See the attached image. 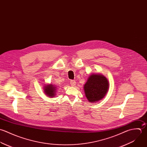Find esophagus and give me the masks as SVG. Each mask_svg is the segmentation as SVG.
<instances>
[{
  "label": "esophagus",
  "instance_id": "1",
  "mask_svg": "<svg viewBox=\"0 0 147 147\" xmlns=\"http://www.w3.org/2000/svg\"><path fill=\"white\" fill-rule=\"evenodd\" d=\"M70 83H71V85L72 86H75V85H76V82H75V80H71V81H70Z\"/></svg>",
  "mask_w": 147,
  "mask_h": 147
}]
</instances>
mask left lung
Masks as SVG:
<instances>
[{
    "label": "left lung",
    "mask_w": 147,
    "mask_h": 147,
    "mask_svg": "<svg viewBox=\"0 0 147 147\" xmlns=\"http://www.w3.org/2000/svg\"><path fill=\"white\" fill-rule=\"evenodd\" d=\"M109 87L108 81L102 75L90 76L84 86L86 96L90 102H96L104 97Z\"/></svg>",
    "instance_id": "left-lung-1"
}]
</instances>
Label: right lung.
<instances>
[{"label":"right lung","mask_w":147,"mask_h":147,"mask_svg":"<svg viewBox=\"0 0 147 147\" xmlns=\"http://www.w3.org/2000/svg\"><path fill=\"white\" fill-rule=\"evenodd\" d=\"M56 91V87H54V86L50 84L49 86H45V94L49 96V97H53L54 95H55V91Z\"/></svg>","instance_id":"obj_1"}]
</instances>
